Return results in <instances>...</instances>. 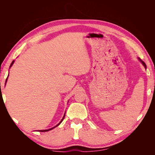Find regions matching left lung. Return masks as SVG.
<instances>
[{
	"instance_id": "left-lung-1",
	"label": "left lung",
	"mask_w": 155,
	"mask_h": 155,
	"mask_svg": "<svg viewBox=\"0 0 155 155\" xmlns=\"http://www.w3.org/2000/svg\"><path fill=\"white\" fill-rule=\"evenodd\" d=\"M138 59H139V60L140 61H141V62H142V63L143 64V66L145 67V68H146V64H145V63H144V62L143 61H142L141 59H140V58H138Z\"/></svg>"
}]
</instances>
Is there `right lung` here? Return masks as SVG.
I'll return each instance as SVG.
<instances>
[{
  "label": "right lung",
  "instance_id": "right-lung-1",
  "mask_svg": "<svg viewBox=\"0 0 155 155\" xmlns=\"http://www.w3.org/2000/svg\"><path fill=\"white\" fill-rule=\"evenodd\" d=\"M14 63V61H12V63H11V64H10V68L12 66V65H13V64ZM9 75V74H8ZM8 77H7V78H6V82H5V83H6V81H7V80H8ZM64 116H65V114H64V116H63V119L61 120V121H60V122L57 125H55V127H52V128H51V129H47V130H40L39 131H40V132H46V131H48V130H51V129H54L55 127H58L61 123L62 122V121L63 120V119H64Z\"/></svg>",
  "mask_w": 155,
  "mask_h": 155
}]
</instances>
